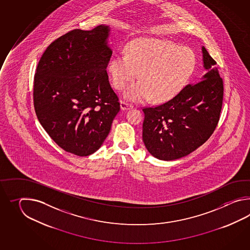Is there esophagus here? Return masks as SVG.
<instances>
[{
    "mask_svg": "<svg viewBox=\"0 0 250 250\" xmlns=\"http://www.w3.org/2000/svg\"><path fill=\"white\" fill-rule=\"evenodd\" d=\"M132 107V104H129V103L125 101H121V109L122 110H127V109H130Z\"/></svg>",
    "mask_w": 250,
    "mask_h": 250,
    "instance_id": "1",
    "label": "esophagus"
}]
</instances>
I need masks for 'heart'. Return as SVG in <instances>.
<instances>
[{
  "label": "heart",
  "mask_w": 250,
  "mask_h": 250,
  "mask_svg": "<svg viewBox=\"0 0 250 250\" xmlns=\"http://www.w3.org/2000/svg\"><path fill=\"white\" fill-rule=\"evenodd\" d=\"M196 66V57L188 48L179 47L159 39H140L133 42L127 54H118L109 64L112 85L123 90L129 85L124 96L129 100L141 102L152 97L163 103L171 99L186 85Z\"/></svg>",
  "instance_id": "1"
}]
</instances>
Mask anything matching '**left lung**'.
I'll return each mask as SVG.
<instances>
[{
  "mask_svg": "<svg viewBox=\"0 0 250 250\" xmlns=\"http://www.w3.org/2000/svg\"><path fill=\"white\" fill-rule=\"evenodd\" d=\"M201 81L188 85L169 101L145 107L143 141L149 153L165 161L186 156L211 137L223 106V81L216 62L203 46Z\"/></svg>",
  "mask_w": 250,
  "mask_h": 250,
  "instance_id": "8db88e82",
  "label": "left lung"
}]
</instances>
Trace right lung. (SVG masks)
I'll use <instances>...</instances> for the list:
<instances>
[{"mask_svg": "<svg viewBox=\"0 0 250 250\" xmlns=\"http://www.w3.org/2000/svg\"><path fill=\"white\" fill-rule=\"evenodd\" d=\"M110 28L74 29L42 53L34 77V107L39 123L60 147L79 156L100 148L121 109L106 68Z\"/></svg>", "mask_w": 250, "mask_h": 250, "instance_id": "1", "label": "right lung"}]
</instances>
